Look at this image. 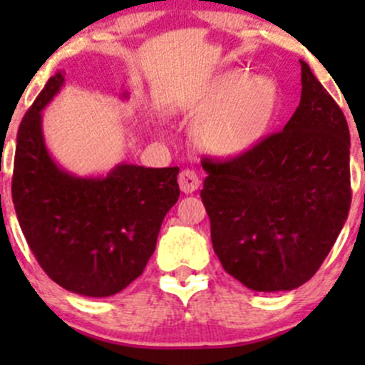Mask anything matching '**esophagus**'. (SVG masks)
<instances>
[{
	"label": "esophagus",
	"instance_id": "esophagus-1",
	"mask_svg": "<svg viewBox=\"0 0 365 365\" xmlns=\"http://www.w3.org/2000/svg\"><path fill=\"white\" fill-rule=\"evenodd\" d=\"M178 183H180V189H182L183 192L192 194L194 190H197V187H200L201 182L196 171H192V169H183V171L178 175Z\"/></svg>",
	"mask_w": 365,
	"mask_h": 365
}]
</instances>
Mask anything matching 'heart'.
<instances>
[{
  "label": "heart",
  "mask_w": 365,
  "mask_h": 365,
  "mask_svg": "<svg viewBox=\"0 0 365 365\" xmlns=\"http://www.w3.org/2000/svg\"><path fill=\"white\" fill-rule=\"evenodd\" d=\"M235 91L239 95L230 101ZM277 113V90L270 81L238 73L231 77V91L210 108L208 120L197 128L201 146L212 155L235 159L256 148L270 130Z\"/></svg>",
  "instance_id": "heart-1"
}]
</instances>
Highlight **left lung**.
<instances>
[{
  "label": "left lung",
  "mask_w": 365,
  "mask_h": 365,
  "mask_svg": "<svg viewBox=\"0 0 365 365\" xmlns=\"http://www.w3.org/2000/svg\"><path fill=\"white\" fill-rule=\"evenodd\" d=\"M300 65V104L286 127L244 155L203 162L213 251L252 292L307 282L351 205L348 123L309 65Z\"/></svg>",
  "instance_id": "left-lung-1"
}]
</instances>
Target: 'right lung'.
<instances>
[{"label":"right lung","instance_id":"obj_1","mask_svg":"<svg viewBox=\"0 0 365 365\" xmlns=\"http://www.w3.org/2000/svg\"><path fill=\"white\" fill-rule=\"evenodd\" d=\"M63 83L54 73L21 121L14 206L29 249L56 284L111 297L143 274L155 251L162 220L178 201L180 169L118 164L106 176H77L60 168L43 141L42 111Z\"/></svg>","mask_w":365,"mask_h":365}]
</instances>
